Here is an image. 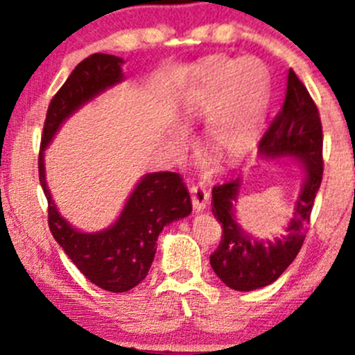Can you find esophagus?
Segmentation results:
<instances>
[{
	"instance_id": "esophagus-1",
	"label": "esophagus",
	"mask_w": 355,
	"mask_h": 355,
	"mask_svg": "<svg viewBox=\"0 0 355 355\" xmlns=\"http://www.w3.org/2000/svg\"><path fill=\"white\" fill-rule=\"evenodd\" d=\"M191 196H192V206H194V209L198 211L206 209L207 202H209V192L206 191V187H202L200 184H192Z\"/></svg>"
}]
</instances>
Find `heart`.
I'll return each instance as SVG.
<instances>
[{
	"instance_id": "b5f03b06",
	"label": "heart",
	"mask_w": 355,
	"mask_h": 355,
	"mask_svg": "<svg viewBox=\"0 0 355 355\" xmlns=\"http://www.w3.org/2000/svg\"><path fill=\"white\" fill-rule=\"evenodd\" d=\"M268 98L270 82L259 60L244 58L237 62L213 56L200 63L185 94L182 120L185 125L206 120L204 146L223 159L234 161L256 146ZM173 141L184 146V132H175Z\"/></svg>"
}]
</instances>
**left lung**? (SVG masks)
I'll list each match as a JSON object with an SVG mask.
<instances>
[{
  "mask_svg": "<svg viewBox=\"0 0 355 355\" xmlns=\"http://www.w3.org/2000/svg\"><path fill=\"white\" fill-rule=\"evenodd\" d=\"M263 157L292 156L304 163L306 180L293 206L287 235L256 241L235 221L241 178L213 187V214L221 223V242L209 256L211 268L227 287L250 292L273 284L292 264L309 230L311 211L323 180V127L316 103L290 68L285 101L259 141Z\"/></svg>",
  "mask_w": 355,
  "mask_h": 355,
  "instance_id": "1",
  "label": "left lung"
}]
</instances>
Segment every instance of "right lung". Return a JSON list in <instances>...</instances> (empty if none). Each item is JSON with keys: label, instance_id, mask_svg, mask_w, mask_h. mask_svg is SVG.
<instances>
[{"label": "right lung", "instance_id": "obj_1", "mask_svg": "<svg viewBox=\"0 0 355 355\" xmlns=\"http://www.w3.org/2000/svg\"><path fill=\"white\" fill-rule=\"evenodd\" d=\"M121 63L118 56L94 53L73 68L49 103L39 151V182L48 199L53 237L91 284L116 293L134 288L148 277L157 235L171 221L191 214L192 202L184 178L173 171L144 175L110 228L84 234L71 227L53 202L44 177V149L70 114L123 80Z\"/></svg>", "mask_w": 355, "mask_h": 355}]
</instances>
